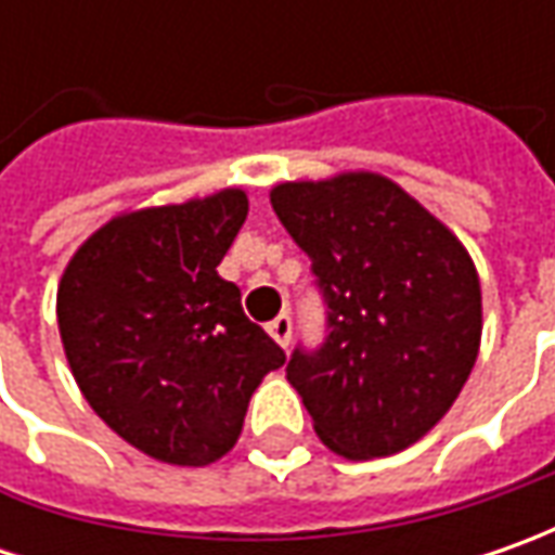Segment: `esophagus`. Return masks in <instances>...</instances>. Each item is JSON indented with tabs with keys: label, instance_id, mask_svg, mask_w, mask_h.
Listing matches in <instances>:
<instances>
[{
	"label": "esophagus",
	"instance_id": "obj_1",
	"mask_svg": "<svg viewBox=\"0 0 555 555\" xmlns=\"http://www.w3.org/2000/svg\"><path fill=\"white\" fill-rule=\"evenodd\" d=\"M268 333H271V339H274L281 349H287L289 333H293V321H289V314H278V318L268 324Z\"/></svg>",
	"mask_w": 555,
	"mask_h": 555
}]
</instances>
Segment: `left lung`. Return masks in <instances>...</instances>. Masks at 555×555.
Here are the masks:
<instances>
[{
    "label": "left lung",
    "instance_id": "left-lung-1",
    "mask_svg": "<svg viewBox=\"0 0 555 555\" xmlns=\"http://www.w3.org/2000/svg\"><path fill=\"white\" fill-rule=\"evenodd\" d=\"M327 306L321 349L287 379L318 438L349 460L411 448L457 401L481 343V287L466 246L386 176L339 172L271 188Z\"/></svg>",
    "mask_w": 555,
    "mask_h": 555
}]
</instances>
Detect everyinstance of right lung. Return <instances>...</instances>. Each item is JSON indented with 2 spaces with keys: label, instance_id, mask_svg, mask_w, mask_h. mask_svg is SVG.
I'll return each instance as SVG.
<instances>
[{
  "label": "right lung",
  "instance_id": "1",
  "mask_svg": "<svg viewBox=\"0 0 555 555\" xmlns=\"http://www.w3.org/2000/svg\"><path fill=\"white\" fill-rule=\"evenodd\" d=\"M246 194L122 212L79 246L57 284V331L79 392L147 457L209 466L284 349L253 324L219 262Z\"/></svg>",
  "mask_w": 555,
  "mask_h": 555
}]
</instances>
